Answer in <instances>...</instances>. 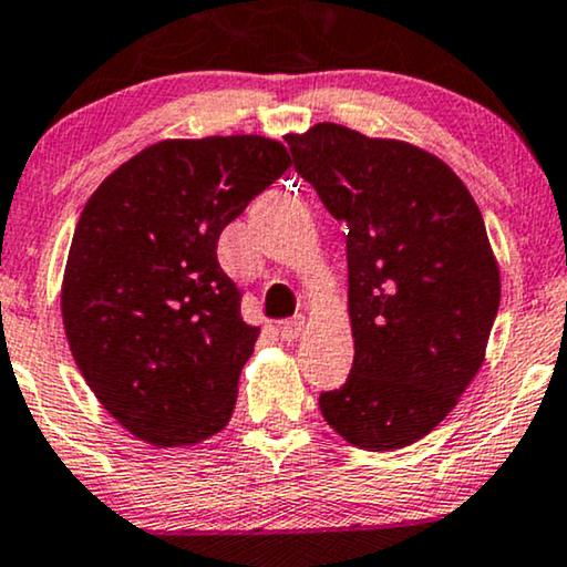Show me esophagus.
<instances>
[{
	"instance_id": "esophagus-1",
	"label": "esophagus",
	"mask_w": 567,
	"mask_h": 567,
	"mask_svg": "<svg viewBox=\"0 0 567 567\" xmlns=\"http://www.w3.org/2000/svg\"><path fill=\"white\" fill-rule=\"evenodd\" d=\"M303 329H306V317H296V319L285 321V324L279 327V337H282L285 342H296L298 337L303 334Z\"/></svg>"
}]
</instances>
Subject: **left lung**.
<instances>
[{
	"mask_svg": "<svg viewBox=\"0 0 567 567\" xmlns=\"http://www.w3.org/2000/svg\"><path fill=\"white\" fill-rule=\"evenodd\" d=\"M298 175L348 225L353 369L321 392L353 447L392 453L434 432L482 369L499 267L461 177L426 148L337 123L285 135Z\"/></svg>",
	"mask_w": 567,
	"mask_h": 567,
	"instance_id": "obj_1",
	"label": "left lung"
}]
</instances>
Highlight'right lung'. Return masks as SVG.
I'll return each instance as SVG.
<instances>
[{
  "mask_svg": "<svg viewBox=\"0 0 567 567\" xmlns=\"http://www.w3.org/2000/svg\"><path fill=\"white\" fill-rule=\"evenodd\" d=\"M290 167L264 135L152 143L85 200L62 277L70 353L106 413L154 447L219 434L259 340L217 261L221 230Z\"/></svg>",
  "mask_w": 567,
  "mask_h": 567,
  "instance_id": "right-lung-1",
  "label": "right lung"
}]
</instances>
